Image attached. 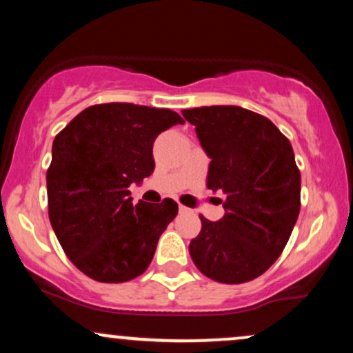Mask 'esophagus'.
<instances>
[{
  "label": "esophagus",
  "mask_w": 353,
  "mask_h": 353,
  "mask_svg": "<svg viewBox=\"0 0 353 353\" xmlns=\"http://www.w3.org/2000/svg\"><path fill=\"white\" fill-rule=\"evenodd\" d=\"M189 208H185V205H182V204H179V212L181 214H188L189 212Z\"/></svg>",
  "instance_id": "esophagus-1"
}]
</instances>
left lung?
Masks as SVG:
<instances>
[{
    "mask_svg": "<svg viewBox=\"0 0 353 353\" xmlns=\"http://www.w3.org/2000/svg\"><path fill=\"white\" fill-rule=\"evenodd\" d=\"M210 159L208 188L224 194V216H201L189 244L194 264L222 283L259 277L277 261L301 210L292 145L267 117L239 106L184 109Z\"/></svg>",
    "mask_w": 353,
    "mask_h": 353,
    "instance_id": "1",
    "label": "left lung"
}]
</instances>
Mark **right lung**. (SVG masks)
<instances>
[{"mask_svg": "<svg viewBox=\"0 0 353 353\" xmlns=\"http://www.w3.org/2000/svg\"><path fill=\"white\" fill-rule=\"evenodd\" d=\"M182 123L171 109L109 103L84 109L54 137L46 174L50 221L88 277L128 282L151 264L177 204H132L129 185L152 174L156 137Z\"/></svg>", "mask_w": 353, "mask_h": 353, "instance_id": "obj_1", "label": "right lung"}]
</instances>
